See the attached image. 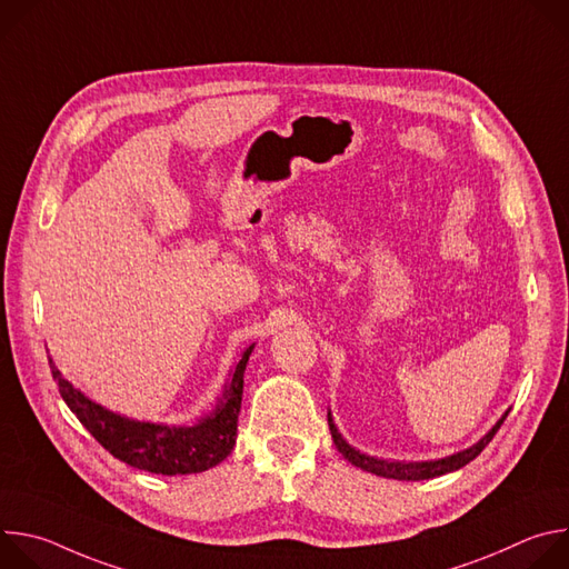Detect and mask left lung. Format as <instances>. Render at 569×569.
I'll return each mask as SVG.
<instances>
[{"label":"left lung","mask_w":569,"mask_h":569,"mask_svg":"<svg viewBox=\"0 0 569 569\" xmlns=\"http://www.w3.org/2000/svg\"><path fill=\"white\" fill-rule=\"evenodd\" d=\"M511 408L498 419V423L486 432L477 443H472L470 448L466 450H459L455 455H448V457H441V459H432V461H391V459H378V457H371L367 452H360L358 448H353L338 430L336 421H333V415L329 410V428H331V437H333V443L336 448L342 452L345 459H349L356 468H362L367 472H373L378 477H387V479H398V481H421V479H432V477H439V475H446V472H452V470H459L463 468L468 461H472L486 446H489V441L496 437V432L500 430V426L505 423V419L509 417Z\"/></svg>","instance_id":"obj_1"}]
</instances>
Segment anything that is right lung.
<instances>
[{
  "label": "right lung",
  "mask_w": 569,
  "mask_h": 569,
  "mask_svg": "<svg viewBox=\"0 0 569 569\" xmlns=\"http://www.w3.org/2000/svg\"><path fill=\"white\" fill-rule=\"evenodd\" d=\"M254 347L257 345L242 349L229 371L216 408L193 426H167L121 417L73 387L51 358L49 365L67 408L106 450H110V455L132 468L154 475H191L218 466L236 446L242 376H246Z\"/></svg>",
  "instance_id": "add662e5"
}]
</instances>
